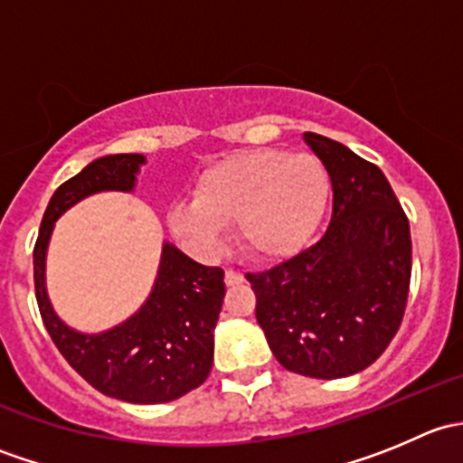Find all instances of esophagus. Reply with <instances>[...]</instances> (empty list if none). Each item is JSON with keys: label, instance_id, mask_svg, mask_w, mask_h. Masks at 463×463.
I'll use <instances>...</instances> for the list:
<instances>
[{"label": "esophagus", "instance_id": "esophagus-1", "mask_svg": "<svg viewBox=\"0 0 463 463\" xmlns=\"http://www.w3.org/2000/svg\"><path fill=\"white\" fill-rule=\"evenodd\" d=\"M240 282H244V275H241L240 270L228 269L226 270V284H228V287H235V284H240Z\"/></svg>", "mask_w": 463, "mask_h": 463}]
</instances>
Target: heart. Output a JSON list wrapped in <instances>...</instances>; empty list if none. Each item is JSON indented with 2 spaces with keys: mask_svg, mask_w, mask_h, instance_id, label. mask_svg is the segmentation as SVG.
Segmentation results:
<instances>
[{
  "mask_svg": "<svg viewBox=\"0 0 463 463\" xmlns=\"http://www.w3.org/2000/svg\"><path fill=\"white\" fill-rule=\"evenodd\" d=\"M329 199V175L311 154L258 149L228 156L203 172L194 202H179L167 226L190 250L210 258L235 223L237 244L255 260L300 253L318 232Z\"/></svg>",
  "mask_w": 463,
  "mask_h": 463,
  "instance_id": "obj_1",
  "label": "heart"
}]
</instances>
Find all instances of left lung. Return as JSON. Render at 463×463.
Returning a JSON list of instances; mask_svg holds the SVG:
<instances>
[{"label":"left lung","instance_id":"obj_1","mask_svg":"<svg viewBox=\"0 0 463 463\" xmlns=\"http://www.w3.org/2000/svg\"><path fill=\"white\" fill-rule=\"evenodd\" d=\"M331 181L325 235L246 279L279 365L311 378L363 372L399 331L408 302L410 223L385 175L343 143L305 132Z\"/></svg>","mask_w":463,"mask_h":463}]
</instances>
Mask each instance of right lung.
<instances>
[{
    "instance_id": "obj_1",
    "label": "right lung",
    "mask_w": 463,
    "mask_h": 463,
    "mask_svg": "<svg viewBox=\"0 0 463 463\" xmlns=\"http://www.w3.org/2000/svg\"><path fill=\"white\" fill-rule=\"evenodd\" d=\"M143 154H107L64 181L46 205L33 250L35 296L42 320L69 365L89 385L128 403H167L208 378L214 326L223 305V270L203 266L163 241L161 261L147 300L128 320L85 334L55 314L46 291V250L55 222L98 193H132Z\"/></svg>"
}]
</instances>
